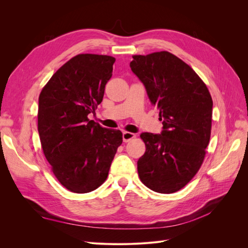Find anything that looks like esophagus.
Listing matches in <instances>:
<instances>
[{"label": "esophagus", "instance_id": "obj_1", "mask_svg": "<svg viewBox=\"0 0 248 248\" xmlns=\"http://www.w3.org/2000/svg\"><path fill=\"white\" fill-rule=\"evenodd\" d=\"M134 138H136V134L132 133V132H128V131H124L123 132V141L124 142L129 141V140H131Z\"/></svg>", "mask_w": 248, "mask_h": 248}]
</instances>
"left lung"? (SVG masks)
Returning a JSON list of instances; mask_svg holds the SVG:
<instances>
[{
  "instance_id": "left-lung-1",
  "label": "left lung",
  "mask_w": 248,
  "mask_h": 248,
  "mask_svg": "<svg viewBox=\"0 0 248 248\" xmlns=\"http://www.w3.org/2000/svg\"><path fill=\"white\" fill-rule=\"evenodd\" d=\"M132 72L159 108L162 130L142 132L146 152L138 160L140 181L159 193H172L200 170L211 134L213 101L190 66L169 51L133 56Z\"/></svg>"
}]
</instances>
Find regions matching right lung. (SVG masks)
<instances>
[{
  "label": "right lung",
  "mask_w": 248,
  "mask_h": 248,
  "mask_svg": "<svg viewBox=\"0 0 248 248\" xmlns=\"http://www.w3.org/2000/svg\"><path fill=\"white\" fill-rule=\"evenodd\" d=\"M115 58L81 54L70 59L42 89L38 132L55 176L76 193L93 191L106 181L122 132L89 120L101 103Z\"/></svg>",
  "instance_id": "add662e5"
}]
</instances>
